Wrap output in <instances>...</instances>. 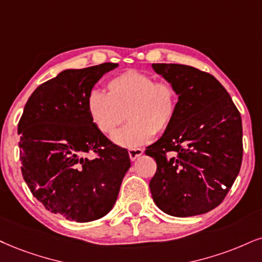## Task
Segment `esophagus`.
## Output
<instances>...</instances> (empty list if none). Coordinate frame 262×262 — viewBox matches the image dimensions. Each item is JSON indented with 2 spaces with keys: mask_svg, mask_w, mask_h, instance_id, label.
<instances>
[{
  "mask_svg": "<svg viewBox=\"0 0 262 262\" xmlns=\"http://www.w3.org/2000/svg\"><path fill=\"white\" fill-rule=\"evenodd\" d=\"M142 154H143V149L142 148H130L128 149V157H130L131 160H136Z\"/></svg>",
  "mask_w": 262,
  "mask_h": 262,
  "instance_id": "obj_1",
  "label": "esophagus"
}]
</instances>
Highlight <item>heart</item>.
Returning <instances> with one entry per match:
<instances>
[{
  "instance_id": "heart-1",
  "label": "heart",
  "mask_w": 262,
  "mask_h": 262,
  "mask_svg": "<svg viewBox=\"0 0 262 262\" xmlns=\"http://www.w3.org/2000/svg\"><path fill=\"white\" fill-rule=\"evenodd\" d=\"M86 109L97 130L106 136L128 118L113 140L119 146L135 148L170 127L179 111V91L171 81H156L149 74L128 69L106 82V93L90 92Z\"/></svg>"
}]
</instances>
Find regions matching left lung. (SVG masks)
<instances>
[{"label": "left lung", "instance_id": "obj_1", "mask_svg": "<svg viewBox=\"0 0 262 262\" xmlns=\"http://www.w3.org/2000/svg\"><path fill=\"white\" fill-rule=\"evenodd\" d=\"M179 91L172 124L146 154L157 161L149 182L164 212L187 217L220 205L238 176L243 158L241 113L211 74L183 64H153Z\"/></svg>", "mask_w": 262, "mask_h": 262}]
</instances>
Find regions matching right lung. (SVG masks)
<instances>
[{
    "mask_svg": "<svg viewBox=\"0 0 262 262\" xmlns=\"http://www.w3.org/2000/svg\"><path fill=\"white\" fill-rule=\"evenodd\" d=\"M116 67L64 70L32 92L18 124L21 175L32 195L76 222L111 211L131 166L127 150L97 130L86 109L95 83Z\"/></svg>",
    "mask_w": 262,
    "mask_h": 262,
    "instance_id": "1",
    "label": "right lung"
}]
</instances>
